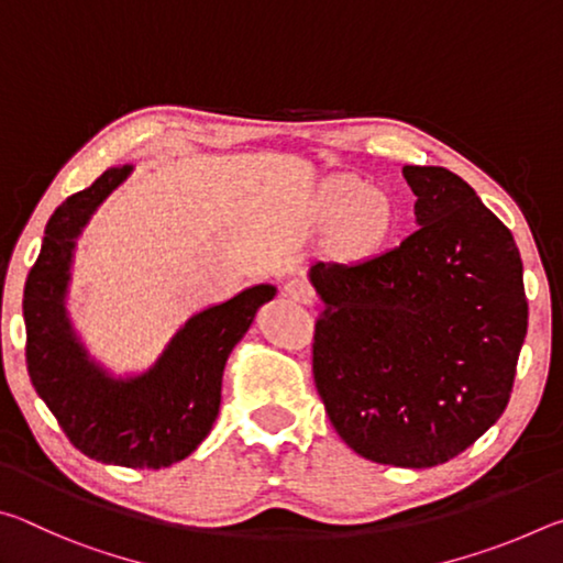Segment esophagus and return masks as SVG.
I'll list each match as a JSON object with an SVG mask.
<instances>
[{
  "mask_svg": "<svg viewBox=\"0 0 563 563\" xmlns=\"http://www.w3.org/2000/svg\"><path fill=\"white\" fill-rule=\"evenodd\" d=\"M283 290H285V298H290L295 302H302V305L316 302V290H312L310 283L302 278H290L288 283H285Z\"/></svg>",
  "mask_w": 563,
  "mask_h": 563,
  "instance_id": "obj_1",
  "label": "esophagus"
}]
</instances>
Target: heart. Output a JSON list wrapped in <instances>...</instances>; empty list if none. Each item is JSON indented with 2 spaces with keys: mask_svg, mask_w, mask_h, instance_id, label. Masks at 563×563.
I'll list each match as a JSON object with an SVG mask.
<instances>
[{
  "mask_svg": "<svg viewBox=\"0 0 563 563\" xmlns=\"http://www.w3.org/2000/svg\"><path fill=\"white\" fill-rule=\"evenodd\" d=\"M352 208L350 213V235L360 245L383 243L395 225V211L385 196H365L357 201L355 190L342 196V208Z\"/></svg>",
  "mask_w": 563,
  "mask_h": 563,
  "instance_id": "heart-1",
  "label": "heart"
}]
</instances>
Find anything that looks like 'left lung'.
Listing matches in <instances>:
<instances>
[{"label": "left lung", "mask_w": 563, "mask_h": 563, "mask_svg": "<svg viewBox=\"0 0 563 563\" xmlns=\"http://www.w3.org/2000/svg\"><path fill=\"white\" fill-rule=\"evenodd\" d=\"M417 228L360 263H316L312 375L335 432L377 464L450 462L507 409L529 305L514 235L442 166H405Z\"/></svg>", "instance_id": "8db88e82"}]
</instances>
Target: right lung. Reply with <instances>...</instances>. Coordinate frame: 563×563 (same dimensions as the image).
<instances>
[{
    "mask_svg": "<svg viewBox=\"0 0 563 563\" xmlns=\"http://www.w3.org/2000/svg\"><path fill=\"white\" fill-rule=\"evenodd\" d=\"M131 170L129 164L103 170L46 223L40 258L24 285L26 369L76 450L103 464L161 470L186 460L211 432L225 360L275 288L253 285L196 312L146 373H107L74 332L66 292L76 238Z\"/></svg>",
    "mask_w": 563,
    "mask_h": 563,
    "instance_id": "obj_1",
    "label": "right lung"
}]
</instances>
